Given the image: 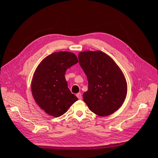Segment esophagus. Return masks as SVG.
Returning a JSON list of instances; mask_svg holds the SVG:
<instances>
[{
	"instance_id": "esophagus-1",
	"label": "esophagus",
	"mask_w": 158,
	"mask_h": 158,
	"mask_svg": "<svg viewBox=\"0 0 158 158\" xmlns=\"http://www.w3.org/2000/svg\"><path fill=\"white\" fill-rule=\"evenodd\" d=\"M76 96L77 97V98L79 99H82V95H81V93H77V94H76Z\"/></svg>"
}]
</instances>
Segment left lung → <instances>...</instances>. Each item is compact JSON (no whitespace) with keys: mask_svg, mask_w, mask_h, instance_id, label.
<instances>
[{"mask_svg":"<svg viewBox=\"0 0 158 158\" xmlns=\"http://www.w3.org/2000/svg\"><path fill=\"white\" fill-rule=\"evenodd\" d=\"M79 63L88 81L83 99L89 109L100 116L113 113L122 106L127 94L126 81L118 65L99 51L79 53Z\"/></svg>","mask_w":158,"mask_h":158,"instance_id":"obj_1","label":"left lung"}]
</instances>
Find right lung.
<instances>
[{"instance_id":"right-lung-1","label":"right lung","mask_w":158,"mask_h":158,"mask_svg":"<svg viewBox=\"0 0 158 158\" xmlns=\"http://www.w3.org/2000/svg\"><path fill=\"white\" fill-rule=\"evenodd\" d=\"M76 56L69 52L51 54L37 66L31 89L38 106L49 115L59 117L78 100L67 87L65 73L77 64Z\"/></svg>"}]
</instances>
